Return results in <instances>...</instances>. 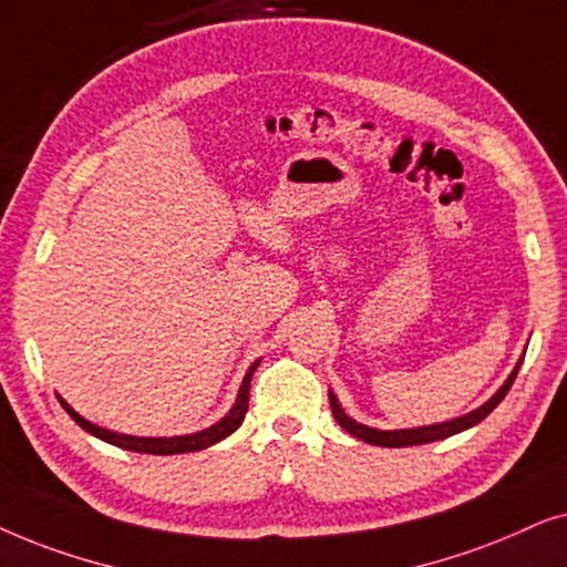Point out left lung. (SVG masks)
Here are the masks:
<instances>
[{
	"label": "left lung",
	"instance_id": "left-lung-1",
	"mask_svg": "<svg viewBox=\"0 0 567 567\" xmlns=\"http://www.w3.org/2000/svg\"><path fill=\"white\" fill-rule=\"evenodd\" d=\"M520 368V360L516 362V368H513V373L505 379V383L501 389L495 391L493 396L487 399L485 404L477 406V410H472L470 414H462V417L456 420H449V422H437V425H422V427H412V430H375V427H368V425H360V422H354L352 417H347L342 406H339L337 396L329 391V404H331V414H334V420L342 425L347 433L360 437V441L371 443V446H386V449H404V446H420V443H433V441H443V437H451L456 433H462L466 427H474L477 422H482L487 417L489 412L495 410L497 404L503 402V396L508 394V389L513 386V381H516V373Z\"/></svg>",
	"mask_w": 567,
	"mask_h": 567
}]
</instances>
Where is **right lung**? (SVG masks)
<instances>
[{"mask_svg":"<svg viewBox=\"0 0 567 567\" xmlns=\"http://www.w3.org/2000/svg\"><path fill=\"white\" fill-rule=\"evenodd\" d=\"M256 365L259 362H254L251 368H248L244 383H240V391H238V399L236 404H233V410L225 414L220 422H215L213 427L207 430H199V433H192V435H173V437H137V435H124V433H113V430H105V427H97L93 422L82 417L72 410L70 404L64 402L62 396H56L62 406L66 410V414L78 422L82 430H87L90 435L101 437V441L111 443V446H118V449H126V451H137V454H157V456H173V454H188V451H202V449H209L215 446V443H220L223 437H228L230 433H236L240 427V422H244L246 412H248V389H251V375L256 371Z\"/></svg>","mask_w":567,"mask_h":567,"instance_id":"1","label":"right lung"}]
</instances>
